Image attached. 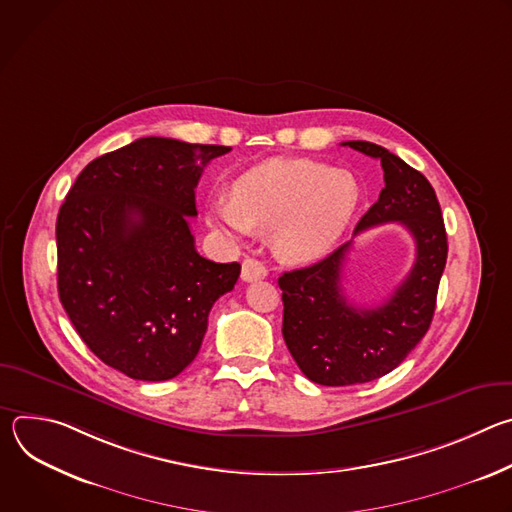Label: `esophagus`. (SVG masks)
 I'll return each mask as SVG.
<instances>
[{"instance_id":"esophagus-1","label":"esophagus","mask_w":512,"mask_h":512,"mask_svg":"<svg viewBox=\"0 0 512 512\" xmlns=\"http://www.w3.org/2000/svg\"><path fill=\"white\" fill-rule=\"evenodd\" d=\"M267 267L263 261L255 259V257H247L243 261V269H241V277L243 281H257V279H265L267 277Z\"/></svg>"}]
</instances>
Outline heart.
I'll return each instance as SVG.
<instances>
[{"label":"heart","instance_id":"obj_1","mask_svg":"<svg viewBox=\"0 0 512 512\" xmlns=\"http://www.w3.org/2000/svg\"><path fill=\"white\" fill-rule=\"evenodd\" d=\"M360 204L354 174L314 160H271L241 174L231 196L208 202V218L231 239L273 231L277 253L294 263L326 257Z\"/></svg>","mask_w":512,"mask_h":512}]
</instances>
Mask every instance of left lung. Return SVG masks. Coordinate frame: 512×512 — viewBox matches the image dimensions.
<instances>
[{"label": "left lung", "instance_id": "1", "mask_svg": "<svg viewBox=\"0 0 512 512\" xmlns=\"http://www.w3.org/2000/svg\"><path fill=\"white\" fill-rule=\"evenodd\" d=\"M342 145L381 160L385 172V188L360 218L356 233L399 223L415 241V261L377 308H356L344 296L342 267L352 241L277 279L283 291V340L300 371L324 387L369 383L399 367L429 330L448 259L442 208L427 178L377 143Z\"/></svg>", "mask_w": 512, "mask_h": 512}]
</instances>
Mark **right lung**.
I'll return each instance as SVG.
<instances>
[{"label": "right lung", "instance_id": "1", "mask_svg": "<svg viewBox=\"0 0 512 512\" xmlns=\"http://www.w3.org/2000/svg\"><path fill=\"white\" fill-rule=\"evenodd\" d=\"M227 145L141 137L93 160L56 218L58 296L83 342L135 381H168L196 358L239 263L198 255L194 188Z\"/></svg>", "mask_w": 512, "mask_h": 512}]
</instances>
